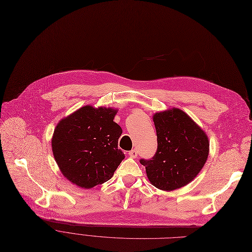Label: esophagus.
Masks as SVG:
<instances>
[{"label": "esophagus", "instance_id": "1", "mask_svg": "<svg viewBox=\"0 0 252 252\" xmlns=\"http://www.w3.org/2000/svg\"><path fill=\"white\" fill-rule=\"evenodd\" d=\"M137 154H138V153H137V150H135V149H134V150H132V151H130L128 155L130 156L131 158H134V159H135V158L137 157Z\"/></svg>", "mask_w": 252, "mask_h": 252}]
</instances>
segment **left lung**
Segmentation results:
<instances>
[{
    "instance_id": "1",
    "label": "left lung",
    "mask_w": 252,
    "mask_h": 252,
    "mask_svg": "<svg viewBox=\"0 0 252 252\" xmlns=\"http://www.w3.org/2000/svg\"><path fill=\"white\" fill-rule=\"evenodd\" d=\"M153 121L157 132L158 149L151 160H140L146 166L150 183L162 190L181 189L199 174L209 155V139L193 119L172 107L156 113Z\"/></svg>"
}]
</instances>
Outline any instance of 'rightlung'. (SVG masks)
I'll return each instance as SVG.
<instances>
[{"label": "right lung", "instance_id": "add662e5", "mask_svg": "<svg viewBox=\"0 0 252 252\" xmlns=\"http://www.w3.org/2000/svg\"><path fill=\"white\" fill-rule=\"evenodd\" d=\"M118 109L84 105L64 117L54 129L51 146L63 176L82 189L111 179L125 158L118 149L122 129L114 118Z\"/></svg>", "mask_w": 252, "mask_h": 252}]
</instances>
